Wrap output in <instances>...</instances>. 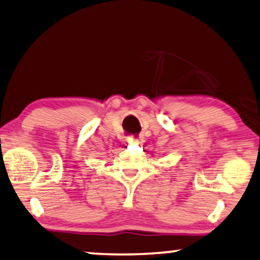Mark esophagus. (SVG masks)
Instances as JSON below:
<instances>
[{
	"label": "esophagus",
	"mask_w": 260,
	"mask_h": 260,
	"mask_svg": "<svg viewBox=\"0 0 260 260\" xmlns=\"http://www.w3.org/2000/svg\"><path fill=\"white\" fill-rule=\"evenodd\" d=\"M126 143H129V144H130V143H131V144H133V143H138V139L134 138V137H130V138L126 141Z\"/></svg>",
	"instance_id": "34e87169"
}]
</instances>
